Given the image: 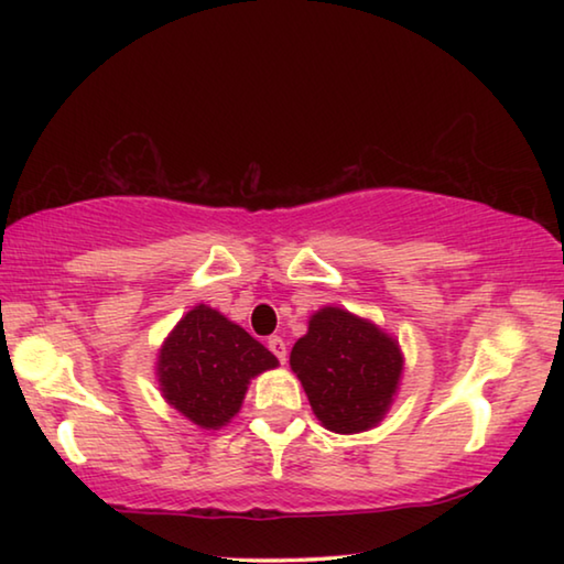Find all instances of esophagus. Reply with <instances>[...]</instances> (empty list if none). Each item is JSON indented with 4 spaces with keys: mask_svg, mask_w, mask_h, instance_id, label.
<instances>
[{
    "mask_svg": "<svg viewBox=\"0 0 564 564\" xmlns=\"http://www.w3.org/2000/svg\"><path fill=\"white\" fill-rule=\"evenodd\" d=\"M269 348L275 358H279L281 362H285V340L281 336H273L269 338Z\"/></svg>",
    "mask_w": 564,
    "mask_h": 564,
    "instance_id": "1",
    "label": "esophagus"
}]
</instances>
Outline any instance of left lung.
I'll use <instances>...</instances> for the list:
<instances>
[{
	"label": "left lung",
	"instance_id": "obj_1",
	"mask_svg": "<svg viewBox=\"0 0 564 564\" xmlns=\"http://www.w3.org/2000/svg\"><path fill=\"white\" fill-rule=\"evenodd\" d=\"M405 356L395 336L340 305H323L291 350V370L313 415L330 433L352 435L388 415L403 378Z\"/></svg>",
	"mask_w": 564,
	"mask_h": 564
}]
</instances>
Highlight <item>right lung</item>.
Instances as JSON below:
<instances>
[{"instance_id": "1", "label": "right lung", "mask_w": 564, "mask_h": 564, "mask_svg": "<svg viewBox=\"0 0 564 564\" xmlns=\"http://www.w3.org/2000/svg\"><path fill=\"white\" fill-rule=\"evenodd\" d=\"M273 368L269 348L206 303L184 313L156 356L161 398L204 431L231 423L251 380Z\"/></svg>"}]
</instances>
